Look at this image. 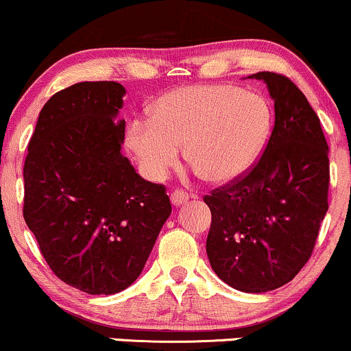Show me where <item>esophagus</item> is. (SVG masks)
Returning a JSON list of instances; mask_svg holds the SVG:
<instances>
[{
  "instance_id": "obj_1",
  "label": "esophagus",
  "mask_w": 351,
  "mask_h": 351,
  "mask_svg": "<svg viewBox=\"0 0 351 351\" xmlns=\"http://www.w3.org/2000/svg\"><path fill=\"white\" fill-rule=\"evenodd\" d=\"M171 203L175 204V206H181V204L188 203V199L191 198V195H188L186 191H183V189H175V191L171 193Z\"/></svg>"
}]
</instances>
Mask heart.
<instances>
[{
  "label": "heart",
  "mask_w": 351,
  "mask_h": 351,
  "mask_svg": "<svg viewBox=\"0 0 351 351\" xmlns=\"http://www.w3.org/2000/svg\"><path fill=\"white\" fill-rule=\"evenodd\" d=\"M271 130V110L256 92L234 86H189L167 92L152 117H135L127 147L140 170L162 180L178 163L180 147L189 165L211 183H229L256 163Z\"/></svg>",
  "instance_id": "obj_1"
}]
</instances>
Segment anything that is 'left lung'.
Wrapping results in <instances>:
<instances>
[{"mask_svg": "<svg viewBox=\"0 0 351 351\" xmlns=\"http://www.w3.org/2000/svg\"><path fill=\"white\" fill-rule=\"evenodd\" d=\"M274 100L272 134L245 175L204 196L206 252L221 280L261 293L291 282L312 256L328 209V145L307 97L291 79L257 72Z\"/></svg>", "mask_w": 351, "mask_h": 351, "instance_id": "obj_1", "label": "left lung"}]
</instances>
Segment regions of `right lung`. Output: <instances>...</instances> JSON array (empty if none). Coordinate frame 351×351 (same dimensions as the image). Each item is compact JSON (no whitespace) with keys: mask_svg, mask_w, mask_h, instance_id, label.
Wrapping results in <instances>:
<instances>
[{"mask_svg":"<svg viewBox=\"0 0 351 351\" xmlns=\"http://www.w3.org/2000/svg\"><path fill=\"white\" fill-rule=\"evenodd\" d=\"M119 82H79L47 100L24 162V208L51 271L100 295L135 282L171 213L163 184L122 155Z\"/></svg>","mask_w":351,"mask_h":351,"instance_id":"add662e5","label":"right lung"}]
</instances>
